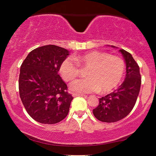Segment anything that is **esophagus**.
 <instances>
[{"label":"esophagus","instance_id":"1","mask_svg":"<svg viewBox=\"0 0 156 156\" xmlns=\"http://www.w3.org/2000/svg\"><path fill=\"white\" fill-rule=\"evenodd\" d=\"M72 96H73V97H77V96H84V94H80L73 93V94H72Z\"/></svg>","mask_w":156,"mask_h":156}]
</instances>
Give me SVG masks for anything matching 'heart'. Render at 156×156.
<instances>
[{"mask_svg":"<svg viewBox=\"0 0 156 156\" xmlns=\"http://www.w3.org/2000/svg\"><path fill=\"white\" fill-rule=\"evenodd\" d=\"M67 58L60 65L59 72L65 81H72L80 73V67L87 68L85 78L70 84L71 90L77 93H91L99 91L109 93L120 83L125 71L123 59L100 51H91L74 58Z\"/></svg>","mask_w":156,"mask_h":156,"instance_id":"obj_1","label":"heart"}]
</instances>
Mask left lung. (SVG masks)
<instances>
[{"label":"left lung","instance_id":"obj_1","mask_svg":"<svg viewBox=\"0 0 156 156\" xmlns=\"http://www.w3.org/2000/svg\"><path fill=\"white\" fill-rule=\"evenodd\" d=\"M120 51L126 62V77L116 90L99 98V105L93 113L101 122H115L125 118L135 106L140 89L141 75L138 63L130 53L122 49Z\"/></svg>","mask_w":156,"mask_h":156}]
</instances>
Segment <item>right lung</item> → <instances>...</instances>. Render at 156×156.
I'll use <instances>...</instances> for the list:
<instances>
[{"instance_id": "right-lung-1", "label": "right lung", "mask_w": 156, "mask_h": 156, "mask_svg": "<svg viewBox=\"0 0 156 156\" xmlns=\"http://www.w3.org/2000/svg\"><path fill=\"white\" fill-rule=\"evenodd\" d=\"M68 50L49 44L27 55L20 66L18 88L26 111L42 124H56L67 115L73 98L58 74Z\"/></svg>"}]
</instances>
